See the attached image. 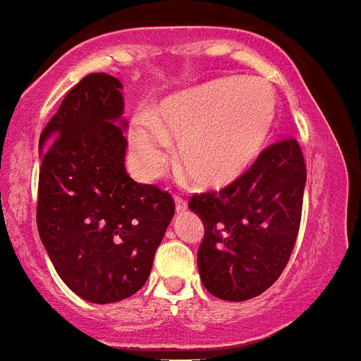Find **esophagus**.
Instances as JSON below:
<instances>
[{"label":"esophagus","instance_id":"1","mask_svg":"<svg viewBox=\"0 0 361 361\" xmlns=\"http://www.w3.org/2000/svg\"><path fill=\"white\" fill-rule=\"evenodd\" d=\"M188 207V201L183 197V195H175V208H177V212H183V210H186Z\"/></svg>","mask_w":361,"mask_h":361}]
</instances>
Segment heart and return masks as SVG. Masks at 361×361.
Returning a JSON list of instances; mask_svg holds the SVG:
<instances>
[{"instance_id": "1", "label": "heart", "mask_w": 361, "mask_h": 361, "mask_svg": "<svg viewBox=\"0 0 361 361\" xmlns=\"http://www.w3.org/2000/svg\"><path fill=\"white\" fill-rule=\"evenodd\" d=\"M276 118V95L264 80L225 77L171 95L157 116L140 114L129 142L136 168L157 177L177 140V166L192 183L223 188L251 168Z\"/></svg>"}]
</instances>
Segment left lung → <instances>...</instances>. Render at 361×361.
Instances as JSON below:
<instances>
[{
    "mask_svg": "<svg viewBox=\"0 0 361 361\" xmlns=\"http://www.w3.org/2000/svg\"><path fill=\"white\" fill-rule=\"evenodd\" d=\"M305 184V157L288 138L264 149L223 190L190 197L204 225L199 275L214 297L247 300L279 281L299 234Z\"/></svg>",
    "mask_w": 361,
    "mask_h": 361,
    "instance_id": "left-lung-1",
    "label": "left lung"
}]
</instances>
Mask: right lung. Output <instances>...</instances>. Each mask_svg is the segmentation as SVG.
<instances>
[{
	"instance_id": "add662e5",
	"label": "right lung",
	"mask_w": 361,
	"mask_h": 361,
	"mask_svg": "<svg viewBox=\"0 0 361 361\" xmlns=\"http://www.w3.org/2000/svg\"><path fill=\"white\" fill-rule=\"evenodd\" d=\"M121 82L80 79L40 134L37 225L56 273L73 293L106 305L145 284L175 201L125 169Z\"/></svg>"
}]
</instances>
